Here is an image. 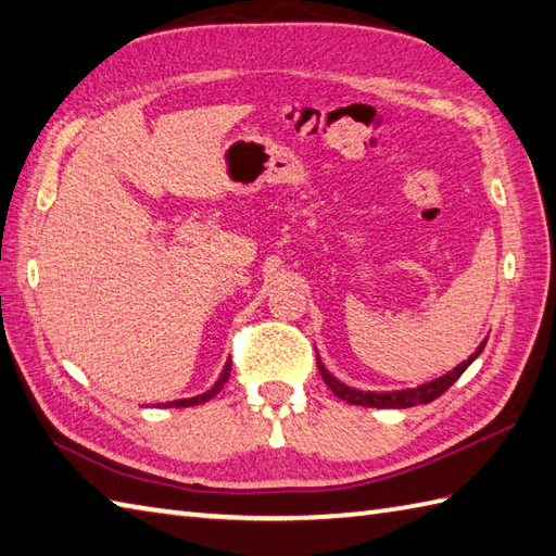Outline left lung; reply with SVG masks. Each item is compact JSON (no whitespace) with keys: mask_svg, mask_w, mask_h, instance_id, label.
I'll return each instance as SVG.
<instances>
[{"mask_svg":"<svg viewBox=\"0 0 556 556\" xmlns=\"http://www.w3.org/2000/svg\"><path fill=\"white\" fill-rule=\"evenodd\" d=\"M485 349V341L478 346V351L470 356L468 361H464L460 365H456L454 370H448L446 375L437 377V380L432 382H425L416 389H396V392H361V389H353L344 382H339L334 375H329L325 365L320 363V358H317V368H320V375L323 380L327 382V387L332 389V392L339 396L349 401V404L353 406H368V408H410V406H418V404H430V401H434L437 396H442L448 387H452L460 375L466 372V368L470 363H473L480 351Z\"/></svg>","mask_w":556,"mask_h":556,"instance_id":"1","label":"left lung"}]
</instances>
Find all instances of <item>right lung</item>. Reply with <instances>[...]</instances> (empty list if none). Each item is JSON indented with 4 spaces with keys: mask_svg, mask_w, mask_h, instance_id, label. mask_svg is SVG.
<instances>
[{
    "mask_svg": "<svg viewBox=\"0 0 556 556\" xmlns=\"http://www.w3.org/2000/svg\"><path fill=\"white\" fill-rule=\"evenodd\" d=\"M229 372H231V363L227 361V365H224V370L219 375V380L212 384L207 392L198 394V396H191V399H179V401H167V404H160L164 408H186V406H198V404H205V401H210L215 394H219V389L224 387V382L229 380Z\"/></svg>",
    "mask_w": 556,
    "mask_h": 556,
    "instance_id": "right-lung-1",
    "label": "right lung"
}]
</instances>
